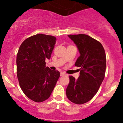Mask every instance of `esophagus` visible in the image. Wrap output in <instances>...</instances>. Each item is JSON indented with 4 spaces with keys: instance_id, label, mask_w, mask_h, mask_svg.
<instances>
[{
    "instance_id": "1",
    "label": "esophagus",
    "mask_w": 123,
    "mask_h": 123,
    "mask_svg": "<svg viewBox=\"0 0 123 123\" xmlns=\"http://www.w3.org/2000/svg\"><path fill=\"white\" fill-rule=\"evenodd\" d=\"M60 75H61V76H65V75H67V74H65V73L62 72V73H60Z\"/></svg>"
}]
</instances>
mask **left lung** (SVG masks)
I'll return each instance as SVG.
<instances>
[{
  "label": "left lung",
  "mask_w": 123,
  "mask_h": 123,
  "mask_svg": "<svg viewBox=\"0 0 123 123\" xmlns=\"http://www.w3.org/2000/svg\"><path fill=\"white\" fill-rule=\"evenodd\" d=\"M77 46L80 56L75 66L80 67L77 79L69 76L66 94L68 99L76 104L91 100L98 91L105 78L106 55L100 42L86 34L68 35Z\"/></svg>",
  "instance_id": "8db88e82"
}]
</instances>
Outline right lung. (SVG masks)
<instances>
[{
  "mask_svg": "<svg viewBox=\"0 0 123 123\" xmlns=\"http://www.w3.org/2000/svg\"><path fill=\"white\" fill-rule=\"evenodd\" d=\"M54 36L39 34L22 42L17 56L19 86L29 99L42 102L49 98L60 74L45 66L56 42Z\"/></svg>",
  "mask_w": 123,
  "mask_h": 123,
  "instance_id": "add662e5",
  "label": "right lung"
}]
</instances>
